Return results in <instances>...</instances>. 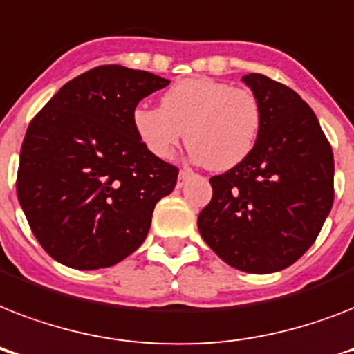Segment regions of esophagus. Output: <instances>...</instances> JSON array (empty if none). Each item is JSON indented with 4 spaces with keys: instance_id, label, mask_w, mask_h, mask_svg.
Returning a JSON list of instances; mask_svg holds the SVG:
<instances>
[{
    "instance_id": "1",
    "label": "esophagus",
    "mask_w": 354,
    "mask_h": 354,
    "mask_svg": "<svg viewBox=\"0 0 354 354\" xmlns=\"http://www.w3.org/2000/svg\"><path fill=\"white\" fill-rule=\"evenodd\" d=\"M191 174H193V172L189 171V169H182V171H180V174H178V187H182L183 182H185V180H187Z\"/></svg>"
}]
</instances>
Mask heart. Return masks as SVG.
Returning <instances> with one entry per match:
<instances>
[{"label":"heart","mask_w":354,"mask_h":354,"mask_svg":"<svg viewBox=\"0 0 354 354\" xmlns=\"http://www.w3.org/2000/svg\"><path fill=\"white\" fill-rule=\"evenodd\" d=\"M132 124L145 149L160 160H171L185 136L194 161L227 171L257 143L261 104L246 88L191 77L163 93L161 108H136Z\"/></svg>","instance_id":"heart-1"}]
</instances>
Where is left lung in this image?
Returning <instances> with one entry per match:
<instances>
[{"label": "left lung", "mask_w": 354, "mask_h": 354, "mask_svg": "<svg viewBox=\"0 0 354 354\" xmlns=\"http://www.w3.org/2000/svg\"><path fill=\"white\" fill-rule=\"evenodd\" d=\"M261 104V130L246 160L209 180L198 215L205 244L233 268L272 274L313 246L335 200L333 149L313 108L288 86L242 77Z\"/></svg>", "instance_id": "obj_1"}]
</instances>
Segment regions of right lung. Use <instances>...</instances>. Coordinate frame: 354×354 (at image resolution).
<instances>
[{
    "instance_id": "1",
    "label": "right lung",
    "mask_w": 354,
    "mask_h": 354,
    "mask_svg": "<svg viewBox=\"0 0 354 354\" xmlns=\"http://www.w3.org/2000/svg\"><path fill=\"white\" fill-rule=\"evenodd\" d=\"M167 84L149 71L99 66L64 84L30 121L16 193L55 261L108 268L143 244L178 169L145 149L132 113Z\"/></svg>"
}]
</instances>
